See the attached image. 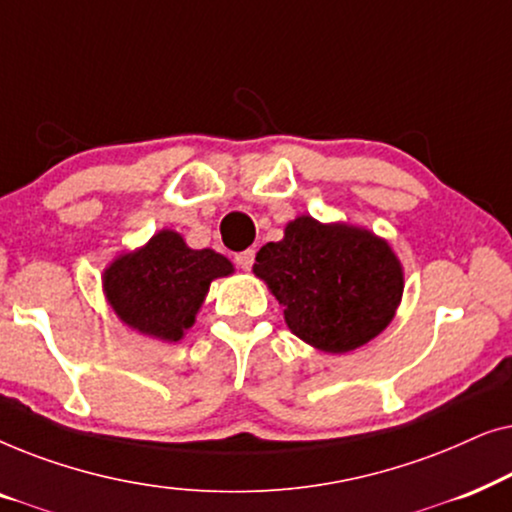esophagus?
Here are the masks:
<instances>
[{
  "label": "esophagus",
  "mask_w": 512,
  "mask_h": 512,
  "mask_svg": "<svg viewBox=\"0 0 512 512\" xmlns=\"http://www.w3.org/2000/svg\"><path fill=\"white\" fill-rule=\"evenodd\" d=\"M254 256H256L254 249H244V251H240V254L235 256V263L240 265L242 270H251V265H254Z\"/></svg>",
  "instance_id": "obj_1"
}]
</instances>
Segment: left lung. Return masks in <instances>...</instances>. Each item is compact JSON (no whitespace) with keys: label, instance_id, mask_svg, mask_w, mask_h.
Returning <instances> with one entry per match:
<instances>
[{"label":"left lung","instance_id":"obj_1","mask_svg":"<svg viewBox=\"0 0 512 512\" xmlns=\"http://www.w3.org/2000/svg\"><path fill=\"white\" fill-rule=\"evenodd\" d=\"M261 277L293 335L345 354L380 335L403 296V268L387 240L349 223L298 216L256 254Z\"/></svg>","mask_w":512,"mask_h":512}]
</instances>
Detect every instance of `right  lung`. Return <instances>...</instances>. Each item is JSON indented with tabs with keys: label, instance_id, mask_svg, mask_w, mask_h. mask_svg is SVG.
I'll list each match as a JSON object with an SVG mask.
<instances>
[{
	"label": "right lung",
	"instance_id": "obj_1",
	"mask_svg": "<svg viewBox=\"0 0 512 512\" xmlns=\"http://www.w3.org/2000/svg\"><path fill=\"white\" fill-rule=\"evenodd\" d=\"M235 268L214 249H191L174 230H160L144 247L121 254L104 270L111 310L132 331L177 342L195 324L216 277Z\"/></svg>",
	"mask_w": 512,
	"mask_h": 512
}]
</instances>
